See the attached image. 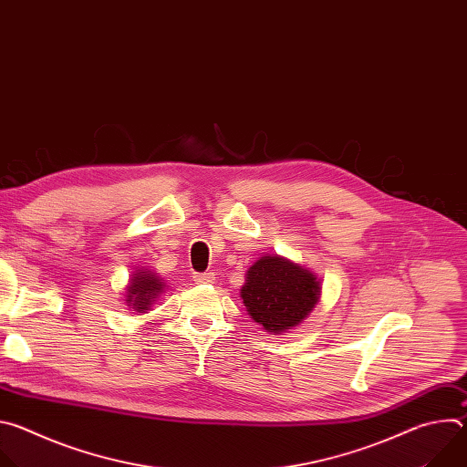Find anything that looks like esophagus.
<instances>
[{
    "label": "esophagus",
    "mask_w": 467,
    "mask_h": 467,
    "mask_svg": "<svg viewBox=\"0 0 467 467\" xmlns=\"http://www.w3.org/2000/svg\"><path fill=\"white\" fill-rule=\"evenodd\" d=\"M214 274H195L193 275V281L197 283V285H211V283H214Z\"/></svg>",
    "instance_id": "34e87169"
}]
</instances>
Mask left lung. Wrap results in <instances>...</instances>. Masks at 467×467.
<instances>
[{
  "label": "left lung",
  "instance_id": "obj_1",
  "mask_svg": "<svg viewBox=\"0 0 467 467\" xmlns=\"http://www.w3.org/2000/svg\"><path fill=\"white\" fill-rule=\"evenodd\" d=\"M319 281L281 256H260L247 270L242 299L249 316L270 332L297 327L319 299Z\"/></svg>",
  "mask_w": 467,
  "mask_h": 467
}]
</instances>
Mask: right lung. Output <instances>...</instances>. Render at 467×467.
<instances>
[{"mask_svg":"<svg viewBox=\"0 0 467 467\" xmlns=\"http://www.w3.org/2000/svg\"><path fill=\"white\" fill-rule=\"evenodd\" d=\"M137 277L130 279L129 290H127V303L129 306H132L139 312L150 310L151 301H155V297L162 292V283L159 277H155L150 272H142L135 274Z\"/></svg>","mask_w":467,"mask_h":467,"instance_id":"add662e5","label":"right lung"}]
</instances>
